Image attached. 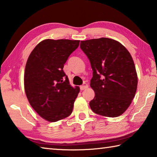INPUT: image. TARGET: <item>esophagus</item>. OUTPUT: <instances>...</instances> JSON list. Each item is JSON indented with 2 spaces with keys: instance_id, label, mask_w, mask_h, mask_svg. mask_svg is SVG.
I'll use <instances>...</instances> for the list:
<instances>
[{
  "instance_id": "esophagus-1",
  "label": "esophagus",
  "mask_w": 157,
  "mask_h": 157,
  "mask_svg": "<svg viewBox=\"0 0 157 157\" xmlns=\"http://www.w3.org/2000/svg\"><path fill=\"white\" fill-rule=\"evenodd\" d=\"M88 84H86V83H84V84H82V86H80V89L81 90H85V89H86V88H88Z\"/></svg>"
}]
</instances>
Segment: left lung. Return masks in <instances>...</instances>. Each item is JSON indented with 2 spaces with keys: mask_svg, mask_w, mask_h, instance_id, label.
<instances>
[{
  "mask_svg": "<svg viewBox=\"0 0 157 157\" xmlns=\"http://www.w3.org/2000/svg\"><path fill=\"white\" fill-rule=\"evenodd\" d=\"M80 48L93 71L90 85L95 98L89 103L91 110L104 117L120 116L129 107L137 88V74L129 51L107 38L81 41Z\"/></svg>",
  "mask_w": 157,
  "mask_h": 157,
  "instance_id": "1",
  "label": "left lung"
}]
</instances>
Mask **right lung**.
<instances>
[{
    "label": "right lung",
    "mask_w": 157,
    "mask_h": 157,
    "mask_svg": "<svg viewBox=\"0 0 157 157\" xmlns=\"http://www.w3.org/2000/svg\"><path fill=\"white\" fill-rule=\"evenodd\" d=\"M80 40H44L31 51L25 66V90L30 105L47 121L69 117L79 93L63 71L69 56Z\"/></svg>",
    "instance_id": "right-lung-1"
}]
</instances>
